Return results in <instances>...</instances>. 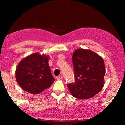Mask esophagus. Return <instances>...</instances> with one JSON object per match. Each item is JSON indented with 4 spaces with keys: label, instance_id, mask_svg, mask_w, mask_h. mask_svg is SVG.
<instances>
[{
    "label": "esophagus",
    "instance_id": "esophagus-1",
    "mask_svg": "<svg viewBox=\"0 0 125 125\" xmlns=\"http://www.w3.org/2000/svg\"><path fill=\"white\" fill-rule=\"evenodd\" d=\"M56 78V79H57V80H60L61 79H62L63 77L62 75H60V76H57V77Z\"/></svg>",
    "mask_w": 125,
    "mask_h": 125
}]
</instances>
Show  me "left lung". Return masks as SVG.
Returning a JSON list of instances; mask_svg holds the SVG:
<instances>
[{"label": "left lung", "instance_id": "1", "mask_svg": "<svg viewBox=\"0 0 125 125\" xmlns=\"http://www.w3.org/2000/svg\"><path fill=\"white\" fill-rule=\"evenodd\" d=\"M75 82L67 84L72 95L79 99L92 98L104 85L105 66L103 58L89 50L77 49L72 57Z\"/></svg>", "mask_w": 125, "mask_h": 125}]
</instances>
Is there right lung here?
I'll return each instance as SVG.
<instances>
[{"mask_svg": "<svg viewBox=\"0 0 125 125\" xmlns=\"http://www.w3.org/2000/svg\"><path fill=\"white\" fill-rule=\"evenodd\" d=\"M15 77L20 87L32 94L41 93L54 81L48 65V57L38 53L20 61L16 67Z\"/></svg>", "mask_w": 125, "mask_h": 125, "instance_id": "obj_1", "label": "right lung"}]
</instances>
